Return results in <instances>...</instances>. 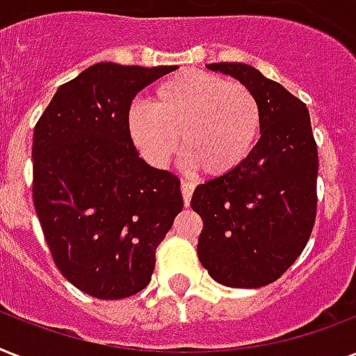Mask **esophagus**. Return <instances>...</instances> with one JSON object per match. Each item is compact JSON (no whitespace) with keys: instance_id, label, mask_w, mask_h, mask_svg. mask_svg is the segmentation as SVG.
Masks as SVG:
<instances>
[{"instance_id":"34e87169","label":"esophagus","mask_w":356,"mask_h":356,"mask_svg":"<svg viewBox=\"0 0 356 356\" xmlns=\"http://www.w3.org/2000/svg\"><path fill=\"white\" fill-rule=\"evenodd\" d=\"M195 184L192 181H183L181 183V192H183V200H184V205L188 207L190 205V200H192V192H194Z\"/></svg>"}]
</instances>
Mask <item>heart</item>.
Segmentation results:
<instances>
[{"mask_svg": "<svg viewBox=\"0 0 356 356\" xmlns=\"http://www.w3.org/2000/svg\"><path fill=\"white\" fill-rule=\"evenodd\" d=\"M262 129V107L248 86L203 70H183L155 88L153 105L133 103L129 136L140 155L166 168L181 147L209 177L234 172L253 153Z\"/></svg>", "mask_w": 356, "mask_h": 356, "instance_id": "heart-1", "label": "heart"}]
</instances>
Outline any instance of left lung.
<instances>
[{"label": "left lung", "mask_w": 356, "mask_h": 356, "mask_svg": "<svg viewBox=\"0 0 356 356\" xmlns=\"http://www.w3.org/2000/svg\"><path fill=\"white\" fill-rule=\"evenodd\" d=\"M207 68L259 97L262 129L242 166L194 190L190 205L203 220L197 257L223 286H266L296 262L314 227L318 147L309 108L249 64Z\"/></svg>", "instance_id": "obj_1"}]
</instances>
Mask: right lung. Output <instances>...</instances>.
<instances>
[{"mask_svg":"<svg viewBox=\"0 0 356 356\" xmlns=\"http://www.w3.org/2000/svg\"><path fill=\"white\" fill-rule=\"evenodd\" d=\"M173 66L97 63L55 92L33 134V203L58 271L81 292L144 290L183 209L177 175L140 159L127 131L134 96Z\"/></svg>","mask_w":356,"mask_h":356,"instance_id":"obj_1","label":"right lung"}]
</instances>
